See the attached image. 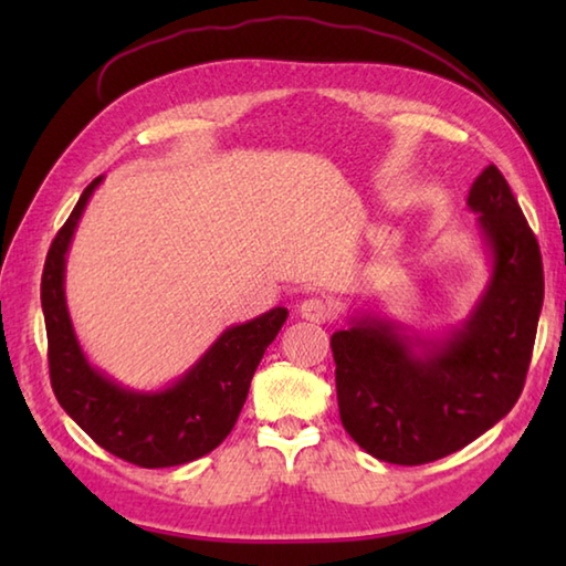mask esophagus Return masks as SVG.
Wrapping results in <instances>:
<instances>
[{"label": "esophagus", "instance_id": "obj_1", "mask_svg": "<svg viewBox=\"0 0 566 566\" xmlns=\"http://www.w3.org/2000/svg\"><path fill=\"white\" fill-rule=\"evenodd\" d=\"M300 314L306 322L322 324L332 317V304L327 300H322V296H310V300H304L300 304Z\"/></svg>", "mask_w": 566, "mask_h": 566}]
</instances>
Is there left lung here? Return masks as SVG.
<instances>
[{
    "instance_id": "8db88e82",
    "label": "left lung",
    "mask_w": 566,
    "mask_h": 566,
    "mask_svg": "<svg viewBox=\"0 0 566 566\" xmlns=\"http://www.w3.org/2000/svg\"><path fill=\"white\" fill-rule=\"evenodd\" d=\"M467 207L492 270L459 327L419 337L357 312L332 334L342 424L381 462L415 467L452 454L522 395L544 302L539 244L494 165L474 179Z\"/></svg>"
}]
</instances>
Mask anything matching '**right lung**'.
Segmentation results:
<instances>
[{"label":"right lung","instance_id":"right-lung-1","mask_svg":"<svg viewBox=\"0 0 566 566\" xmlns=\"http://www.w3.org/2000/svg\"><path fill=\"white\" fill-rule=\"evenodd\" d=\"M102 179L82 191L46 252L42 312L52 389L66 415L109 454L147 469L187 464L212 452L232 432L254 369L290 312L274 306L260 317L227 327L185 375L157 391L122 387L92 367L66 310L64 272L76 224Z\"/></svg>","mask_w":566,"mask_h":566}]
</instances>
